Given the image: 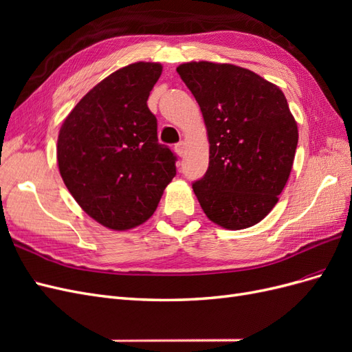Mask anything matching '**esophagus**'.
I'll return each instance as SVG.
<instances>
[{
	"label": "esophagus",
	"instance_id": "esophagus-1",
	"mask_svg": "<svg viewBox=\"0 0 352 352\" xmlns=\"http://www.w3.org/2000/svg\"><path fill=\"white\" fill-rule=\"evenodd\" d=\"M175 151H176V154H177L179 157H184V154H185V144H184V142L176 144V145H175Z\"/></svg>",
	"mask_w": 352,
	"mask_h": 352
}]
</instances>
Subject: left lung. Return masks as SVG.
Segmentation results:
<instances>
[{
	"label": "left lung",
	"mask_w": 352,
	"mask_h": 352,
	"mask_svg": "<svg viewBox=\"0 0 352 352\" xmlns=\"http://www.w3.org/2000/svg\"><path fill=\"white\" fill-rule=\"evenodd\" d=\"M195 97L210 142L206 175L194 182L201 208L216 225H257L289 179L298 127L283 92L248 69L190 61L177 69Z\"/></svg>",
	"instance_id": "obj_1"
}]
</instances>
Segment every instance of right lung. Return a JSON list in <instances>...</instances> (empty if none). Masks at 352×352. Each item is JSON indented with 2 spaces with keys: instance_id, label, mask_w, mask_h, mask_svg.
Listing matches in <instances>:
<instances>
[{
  "instance_id": "obj_1",
  "label": "right lung",
  "mask_w": 352,
  "mask_h": 352,
  "mask_svg": "<svg viewBox=\"0 0 352 352\" xmlns=\"http://www.w3.org/2000/svg\"><path fill=\"white\" fill-rule=\"evenodd\" d=\"M162 72L145 61L116 70L76 104L58 133L63 182L88 216L113 230L150 219L176 176V155L158 144L146 105Z\"/></svg>"
}]
</instances>
